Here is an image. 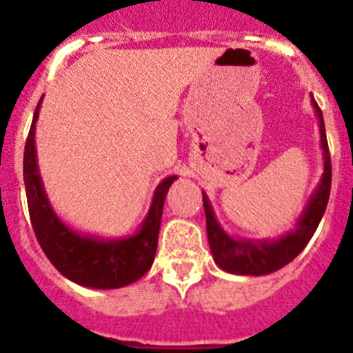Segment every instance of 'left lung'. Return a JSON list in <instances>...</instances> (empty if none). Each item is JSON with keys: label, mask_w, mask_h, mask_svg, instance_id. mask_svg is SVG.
Wrapping results in <instances>:
<instances>
[{"label": "left lung", "mask_w": 353, "mask_h": 353, "mask_svg": "<svg viewBox=\"0 0 353 353\" xmlns=\"http://www.w3.org/2000/svg\"><path fill=\"white\" fill-rule=\"evenodd\" d=\"M311 104L318 117L320 125V141L323 148V174L320 185L307 201L302 215L297 221V228L286 233L277 240H248L233 239L224 232L221 224L215 219L212 205L207 194L203 192V207L207 215V235L210 244L212 256L221 269L230 274L239 276H265L283 269L293 258L301 254L302 249L307 245L313 233L316 232L318 224L322 221L323 212L327 208L330 194V182H332V166H330L329 145H327L325 125H323L322 109L318 108L316 101L311 95Z\"/></svg>", "instance_id": "1"}]
</instances>
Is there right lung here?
<instances>
[{
    "mask_svg": "<svg viewBox=\"0 0 353 353\" xmlns=\"http://www.w3.org/2000/svg\"><path fill=\"white\" fill-rule=\"evenodd\" d=\"M39 101L24 146V185L28 210L40 248L56 269L67 279L86 288H121L145 276L155 260L159 230L168 189L176 176H168L155 189L152 207L141 230L127 239L104 240L81 235L68 228L54 214L43 191L35 152V123L39 120Z\"/></svg>",
    "mask_w": 353,
    "mask_h": 353,
    "instance_id": "add662e5",
    "label": "right lung"
}]
</instances>
